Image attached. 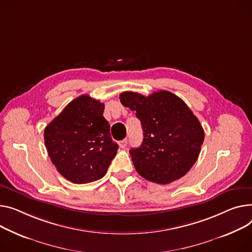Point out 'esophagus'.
Returning <instances> with one entry per match:
<instances>
[{
    "instance_id": "34e87169",
    "label": "esophagus",
    "mask_w": 252,
    "mask_h": 252,
    "mask_svg": "<svg viewBox=\"0 0 252 252\" xmlns=\"http://www.w3.org/2000/svg\"><path fill=\"white\" fill-rule=\"evenodd\" d=\"M126 145H127V140H126V139H125V140H123V141H121V142H120V146H121V148H126Z\"/></svg>"
}]
</instances>
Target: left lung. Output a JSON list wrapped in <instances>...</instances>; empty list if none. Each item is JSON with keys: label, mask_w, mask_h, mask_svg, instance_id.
Masks as SVG:
<instances>
[{"label": "left lung", "mask_w": 252, "mask_h": 252, "mask_svg": "<svg viewBox=\"0 0 252 252\" xmlns=\"http://www.w3.org/2000/svg\"><path fill=\"white\" fill-rule=\"evenodd\" d=\"M120 100L136 111L143 128L142 145L129 150L137 172L158 184L186 175L197 160L205 139L203 126L186 102L165 90L147 97L124 92Z\"/></svg>", "instance_id": "left-lung-1"}]
</instances>
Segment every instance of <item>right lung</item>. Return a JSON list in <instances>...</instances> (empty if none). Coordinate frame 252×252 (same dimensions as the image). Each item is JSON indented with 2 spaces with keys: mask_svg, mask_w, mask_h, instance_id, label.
Masks as SVG:
<instances>
[{
  "mask_svg": "<svg viewBox=\"0 0 252 252\" xmlns=\"http://www.w3.org/2000/svg\"><path fill=\"white\" fill-rule=\"evenodd\" d=\"M104 104L89 95L74 99L44 129V144L57 170L83 184L102 178L119 145L103 116Z\"/></svg>",
  "mask_w": 252,
  "mask_h": 252,
  "instance_id": "add662e5",
  "label": "right lung"
}]
</instances>
